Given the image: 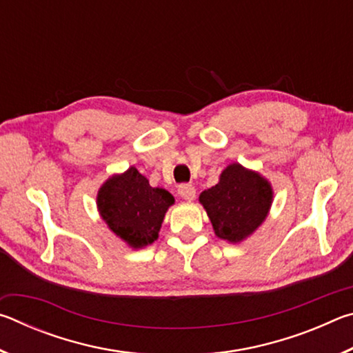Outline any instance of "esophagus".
Listing matches in <instances>:
<instances>
[{
  "label": "esophagus",
  "instance_id": "34e87169",
  "mask_svg": "<svg viewBox=\"0 0 353 353\" xmlns=\"http://www.w3.org/2000/svg\"><path fill=\"white\" fill-rule=\"evenodd\" d=\"M177 193L185 201H193L196 198V188L193 185H188V183H182L181 187H179Z\"/></svg>",
  "mask_w": 353,
  "mask_h": 353
}]
</instances>
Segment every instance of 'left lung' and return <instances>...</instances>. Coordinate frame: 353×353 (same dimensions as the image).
<instances>
[{"label": "left lung", "mask_w": 353, "mask_h": 353, "mask_svg": "<svg viewBox=\"0 0 353 353\" xmlns=\"http://www.w3.org/2000/svg\"><path fill=\"white\" fill-rule=\"evenodd\" d=\"M199 202L204 205L216 236L229 243H240L266 219L272 204V188L259 172L232 163L221 172L214 187L202 191Z\"/></svg>", "instance_id": "left-lung-1"}]
</instances>
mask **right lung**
Listing matches in <instances>:
<instances>
[{
  "mask_svg": "<svg viewBox=\"0 0 353 353\" xmlns=\"http://www.w3.org/2000/svg\"><path fill=\"white\" fill-rule=\"evenodd\" d=\"M101 218L130 248L140 249L159 238L165 213L174 198L163 188H152L135 166L103 183L97 198Z\"/></svg>",
  "mask_w": 353,
  "mask_h": 353,
  "instance_id": "1",
  "label": "right lung"
}]
</instances>
